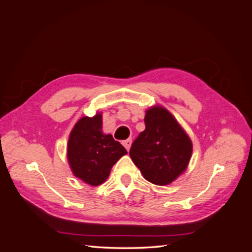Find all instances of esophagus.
<instances>
[{
    "instance_id": "34e87169",
    "label": "esophagus",
    "mask_w": 252,
    "mask_h": 252,
    "mask_svg": "<svg viewBox=\"0 0 252 252\" xmlns=\"http://www.w3.org/2000/svg\"><path fill=\"white\" fill-rule=\"evenodd\" d=\"M131 143H132L131 139H128V140H125V141L123 142V145H124V146H125V148H126L127 150H129V149H130V147H131Z\"/></svg>"
}]
</instances>
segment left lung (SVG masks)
Returning <instances> with one entry per match:
<instances>
[{
  "label": "left lung",
  "mask_w": 252,
  "mask_h": 252,
  "mask_svg": "<svg viewBox=\"0 0 252 252\" xmlns=\"http://www.w3.org/2000/svg\"><path fill=\"white\" fill-rule=\"evenodd\" d=\"M145 130L132 143L129 155L143 177L155 185H168L187 169L192 142L172 114L159 105L145 114Z\"/></svg>",
  "instance_id": "8db88e82"
}]
</instances>
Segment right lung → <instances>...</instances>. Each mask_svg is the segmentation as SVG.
<instances>
[{
  "instance_id": "1",
  "label": "right lung",
  "mask_w": 252,
  "mask_h": 252,
  "mask_svg": "<svg viewBox=\"0 0 252 252\" xmlns=\"http://www.w3.org/2000/svg\"><path fill=\"white\" fill-rule=\"evenodd\" d=\"M102 112L81 118L69 134L67 161L74 177L91 186L107 180L112 166L127 155L126 149L102 130Z\"/></svg>"
}]
</instances>
